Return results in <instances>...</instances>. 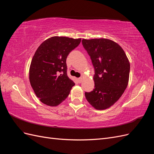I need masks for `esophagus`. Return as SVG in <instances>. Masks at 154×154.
<instances>
[{
  "label": "esophagus",
  "instance_id": "obj_1",
  "mask_svg": "<svg viewBox=\"0 0 154 154\" xmlns=\"http://www.w3.org/2000/svg\"><path fill=\"white\" fill-rule=\"evenodd\" d=\"M78 82H79V83H81L82 82V81H83V78H78Z\"/></svg>",
  "mask_w": 154,
  "mask_h": 154
}]
</instances>
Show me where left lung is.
<instances>
[{"label": "left lung", "instance_id": "8db88e82", "mask_svg": "<svg viewBox=\"0 0 154 154\" xmlns=\"http://www.w3.org/2000/svg\"><path fill=\"white\" fill-rule=\"evenodd\" d=\"M82 44L91 57L95 71L94 88L85 93L86 99L96 110L109 109L127 87L129 60L122 48L110 39H83Z\"/></svg>", "mask_w": 154, "mask_h": 154}]
</instances>
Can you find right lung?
Here are the masks:
<instances>
[{
	"mask_svg": "<svg viewBox=\"0 0 154 154\" xmlns=\"http://www.w3.org/2000/svg\"><path fill=\"white\" fill-rule=\"evenodd\" d=\"M81 40L55 36L45 40L36 49L31 62L29 78L36 96L44 104L58 106L75 85L67 74L66 59Z\"/></svg>",
	"mask_w": 154,
	"mask_h": 154,
	"instance_id": "add662e5",
	"label": "right lung"
}]
</instances>
